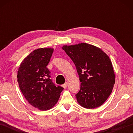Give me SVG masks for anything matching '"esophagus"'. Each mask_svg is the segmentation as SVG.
<instances>
[{"label":"esophagus","instance_id":"1","mask_svg":"<svg viewBox=\"0 0 133 133\" xmlns=\"http://www.w3.org/2000/svg\"><path fill=\"white\" fill-rule=\"evenodd\" d=\"M67 83H65L64 84H63V87L64 89H66L67 88Z\"/></svg>","mask_w":133,"mask_h":133}]
</instances>
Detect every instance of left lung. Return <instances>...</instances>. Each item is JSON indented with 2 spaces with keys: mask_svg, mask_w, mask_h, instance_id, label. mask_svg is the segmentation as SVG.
Instances as JSON below:
<instances>
[{
  "mask_svg": "<svg viewBox=\"0 0 133 133\" xmlns=\"http://www.w3.org/2000/svg\"><path fill=\"white\" fill-rule=\"evenodd\" d=\"M75 63L80 81L77 101L85 109L102 105L113 89L115 74L112 63L105 53L93 45L81 43L62 47Z\"/></svg>",
  "mask_w": 133,
  "mask_h": 133,
  "instance_id": "obj_1",
  "label": "left lung"
}]
</instances>
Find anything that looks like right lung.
I'll list each match as a JSON object with an SVG mask.
<instances>
[{
  "label": "right lung",
  "instance_id": "right-lung-1",
  "mask_svg": "<svg viewBox=\"0 0 133 133\" xmlns=\"http://www.w3.org/2000/svg\"><path fill=\"white\" fill-rule=\"evenodd\" d=\"M53 50L52 48H40L33 51L22 62L17 71V82L22 94L32 106L42 111L55 106L63 90L53 83L46 67Z\"/></svg>",
  "mask_w": 133,
  "mask_h": 133
}]
</instances>
